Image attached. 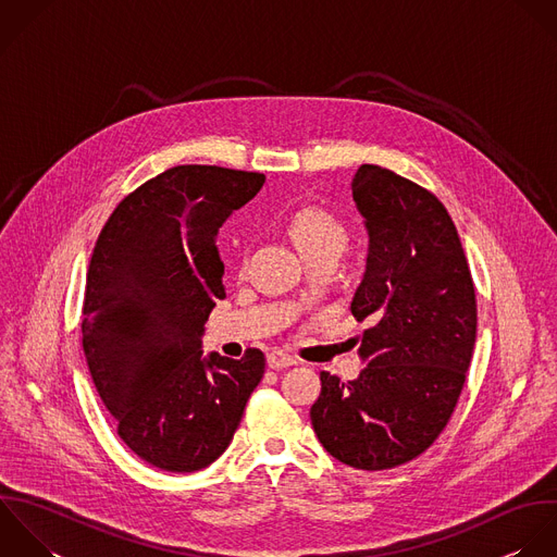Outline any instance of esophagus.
Wrapping results in <instances>:
<instances>
[{"label":"esophagus","mask_w":557,"mask_h":557,"mask_svg":"<svg viewBox=\"0 0 557 557\" xmlns=\"http://www.w3.org/2000/svg\"><path fill=\"white\" fill-rule=\"evenodd\" d=\"M267 362H269V367H271L273 371H280V369H286V367H293V364H297V360H295L293 356L284 354L282 349H273V351L269 354Z\"/></svg>","instance_id":"esophagus-1"}]
</instances>
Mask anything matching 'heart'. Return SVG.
I'll return each mask as SVG.
<instances>
[{"label": "heart", "mask_w": 557, "mask_h": 557, "mask_svg": "<svg viewBox=\"0 0 557 557\" xmlns=\"http://www.w3.org/2000/svg\"><path fill=\"white\" fill-rule=\"evenodd\" d=\"M288 234L306 262L338 258L349 240L347 227L323 208H301L288 221Z\"/></svg>", "instance_id": "heart-1"}]
</instances>
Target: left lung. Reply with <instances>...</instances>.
I'll use <instances>...</instances> for the list:
<instances>
[{
	"label": "left lung",
	"instance_id": "8db88e82",
	"mask_svg": "<svg viewBox=\"0 0 557 557\" xmlns=\"http://www.w3.org/2000/svg\"><path fill=\"white\" fill-rule=\"evenodd\" d=\"M369 232L351 314L369 321L354 382L321 373L310 408L319 443L338 462L384 471L406 465L447 428L478 334L471 269L447 208L428 188L377 164L351 182Z\"/></svg>",
	"mask_w": 557,
	"mask_h": 557
}]
</instances>
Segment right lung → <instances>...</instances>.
I'll return each mask as SVG.
<instances>
[{
  "instance_id": "right-lung-1",
  "label": "right lung",
  "mask_w": 557,
  "mask_h": 557,
  "mask_svg": "<svg viewBox=\"0 0 557 557\" xmlns=\"http://www.w3.org/2000/svg\"><path fill=\"white\" fill-rule=\"evenodd\" d=\"M262 173L182 164L147 180L106 221L86 273L82 347L119 438L147 465L193 473L232 443L264 354L203 356L225 297L216 234Z\"/></svg>"
}]
</instances>
